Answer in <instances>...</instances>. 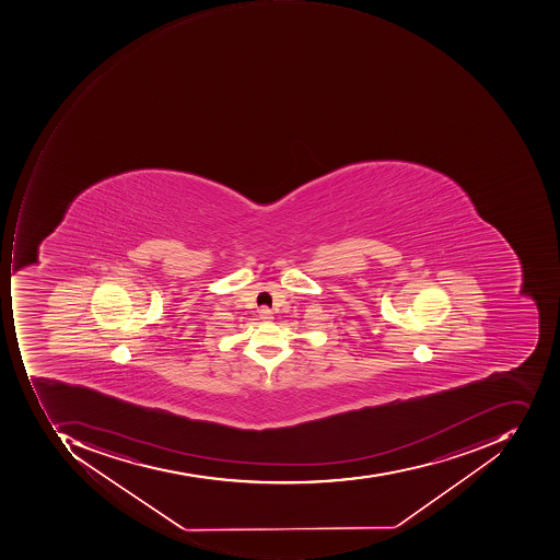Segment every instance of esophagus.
I'll return each instance as SVG.
<instances>
[{
  "label": "esophagus",
  "mask_w": 560,
  "mask_h": 560,
  "mask_svg": "<svg viewBox=\"0 0 560 560\" xmlns=\"http://www.w3.org/2000/svg\"><path fill=\"white\" fill-rule=\"evenodd\" d=\"M260 318L262 319H272V311L269 307H260L259 310Z\"/></svg>",
  "instance_id": "esophagus-1"
}]
</instances>
